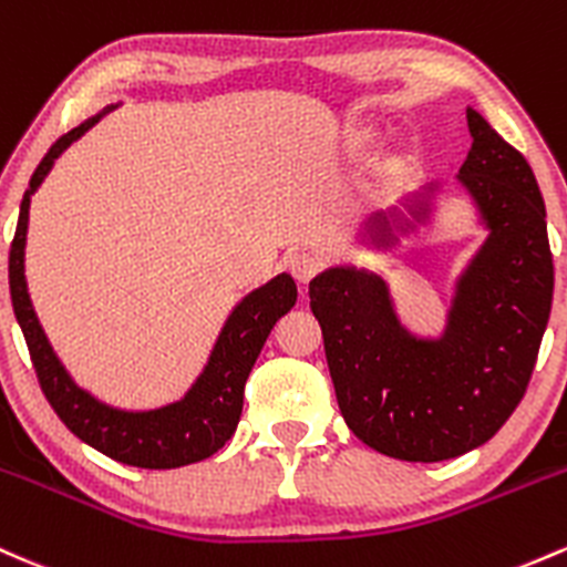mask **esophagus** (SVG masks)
<instances>
[{"label": "esophagus", "instance_id": "obj_1", "mask_svg": "<svg viewBox=\"0 0 567 567\" xmlns=\"http://www.w3.org/2000/svg\"><path fill=\"white\" fill-rule=\"evenodd\" d=\"M288 269L298 279V282L307 285L309 279H312L315 274L320 271V258H317V255H312V252H296V255H290V258H288Z\"/></svg>", "mask_w": 567, "mask_h": 567}]
</instances>
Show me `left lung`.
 <instances>
[{
	"instance_id": "left-lung-1",
	"label": "left lung",
	"mask_w": 567,
	"mask_h": 567,
	"mask_svg": "<svg viewBox=\"0 0 567 567\" xmlns=\"http://www.w3.org/2000/svg\"><path fill=\"white\" fill-rule=\"evenodd\" d=\"M471 151L455 183L487 239L455 282L439 336L409 331L382 274L328 266L309 282L341 416L363 444L409 463H439L487 444L514 414L536 369L551 312L546 207L536 174L474 107ZM444 183L360 226L358 245L393 250L433 220Z\"/></svg>"
}]
</instances>
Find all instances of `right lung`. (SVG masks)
<instances>
[{"mask_svg": "<svg viewBox=\"0 0 567 567\" xmlns=\"http://www.w3.org/2000/svg\"><path fill=\"white\" fill-rule=\"evenodd\" d=\"M117 104L74 126L61 136L31 174L29 190L23 193L21 215H18L16 239L10 247V298L12 312L27 339L37 379L53 412L61 416L80 441L99 450L102 455L136 468H179L215 455L231 439L241 416L245 382L255 360L269 339L274 322L288 315L296 303V282L288 271L277 274L266 285L255 288L231 309L223 322L217 341L209 352L207 365L188 393L177 401L155 409H121L99 401L89 390L74 382L70 371L55 354L53 344L42 331L31 307L27 285V231L31 196L53 169L55 158L78 142L89 128L96 126Z\"/></svg>", "mask_w": 567, "mask_h": 567, "instance_id": "obj_1", "label": "right lung"}]
</instances>
